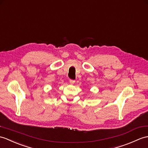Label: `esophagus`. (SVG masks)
<instances>
[{"label":"esophagus","instance_id":"obj_1","mask_svg":"<svg viewBox=\"0 0 148 148\" xmlns=\"http://www.w3.org/2000/svg\"><path fill=\"white\" fill-rule=\"evenodd\" d=\"M69 82H70V83L71 84H73L74 82H75V81L74 80H73V79H70L69 80Z\"/></svg>","mask_w":148,"mask_h":148}]
</instances>
